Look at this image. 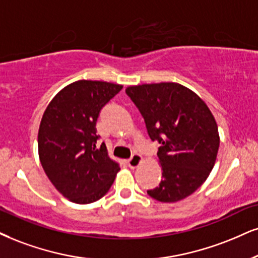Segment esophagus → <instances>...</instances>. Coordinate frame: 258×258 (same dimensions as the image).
I'll list each match as a JSON object with an SVG mask.
<instances>
[{
  "label": "esophagus",
  "instance_id": "1",
  "mask_svg": "<svg viewBox=\"0 0 258 258\" xmlns=\"http://www.w3.org/2000/svg\"><path fill=\"white\" fill-rule=\"evenodd\" d=\"M142 161H144V159H142L141 155H140V154H133V157L128 160V165H129L130 168H136L142 164Z\"/></svg>",
  "mask_w": 258,
  "mask_h": 258
}]
</instances>
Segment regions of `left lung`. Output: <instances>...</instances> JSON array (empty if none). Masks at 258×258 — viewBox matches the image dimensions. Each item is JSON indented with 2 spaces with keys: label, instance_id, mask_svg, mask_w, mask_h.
<instances>
[{
  "label": "left lung",
  "instance_id": "obj_1",
  "mask_svg": "<svg viewBox=\"0 0 258 258\" xmlns=\"http://www.w3.org/2000/svg\"><path fill=\"white\" fill-rule=\"evenodd\" d=\"M125 93L144 117L149 138L160 145L163 179L147 194L164 203L190 196L217 160L220 138L212 111L195 92L177 82L129 86Z\"/></svg>",
  "mask_w": 258,
  "mask_h": 258
}]
</instances>
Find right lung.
Instances as JSON below:
<instances>
[{"instance_id":"right-lung-1","label":"right lung","mask_w":258,"mask_h":258,"mask_svg":"<svg viewBox=\"0 0 258 258\" xmlns=\"http://www.w3.org/2000/svg\"><path fill=\"white\" fill-rule=\"evenodd\" d=\"M122 88L106 81H75L44 111L38 130L39 160L50 182L69 201L86 205L101 199L120 170L104 142L98 147L95 124L101 107Z\"/></svg>"}]
</instances>
